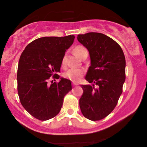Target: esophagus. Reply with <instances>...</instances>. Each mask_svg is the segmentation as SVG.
I'll return each instance as SVG.
<instances>
[{
	"instance_id": "obj_1",
	"label": "esophagus",
	"mask_w": 147,
	"mask_h": 147,
	"mask_svg": "<svg viewBox=\"0 0 147 147\" xmlns=\"http://www.w3.org/2000/svg\"><path fill=\"white\" fill-rule=\"evenodd\" d=\"M78 83H76V82H73V84H72V85H73L74 86V87H75V86H77V85H78Z\"/></svg>"
}]
</instances>
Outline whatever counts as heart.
Here are the masks:
<instances>
[{
    "label": "heart",
    "mask_w": 147,
    "mask_h": 147,
    "mask_svg": "<svg viewBox=\"0 0 147 147\" xmlns=\"http://www.w3.org/2000/svg\"><path fill=\"white\" fill-rule=\"evenodd\" d=\"M85 51H87L85 48L82 46L78 45L74 48L73 52L75 55L78 56V57L80 58L82 55ZM63 64H64V61L63 62ZM84 74V69H78V68H72V69H68L67 71L64 73V77L69 80L72 81L73 82H78L82 78Z\"/></svg>",
    "instance_id": "obj_1"
}]
</instances>
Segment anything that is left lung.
<instances>
[{
    "mask_svg": "<svg viewBox=\"0 0 147 147\" xmlns=\"http://www.w3.org/2000/svg\"><path fill=\"white\" fill-rule=\"evenodd\" d=\"M78 40L90 53L91 65L85 79L92 83V85H81L83 94L80 107L84 117L98 121L113 111L122 93L126 78L125 57L119 44L102 33L78 35Z\"/></svg>",
    "mask_w": 147,
    "mask_h": 147,
    "instance_id": "1",
    "label": "left lung"
}]
</instances>
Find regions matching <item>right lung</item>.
I'll use <instances>...</instances> for the list:
<instances>
[{
	"label": "right lung",
	"mask_w": 147,
	"mask_h": 147,
	"mask_svg": "<svg viewBox=\"0 0 147 147\" xmlns=\"http://www.w3.org/2000/svg\"><path fill=\"white\" fill-rule=\"evenodd\" d=\"M75 35L43 37L26 46L20 55L17 72L18 92L21 105L36 119L45 121L60 112L64 97L72 90L71 81L60 78L48 83L53 76L59 79L65 51ZM55 81V80H54Z\"/></svg>",
	"instance_id": "1"
}]
</instances>
